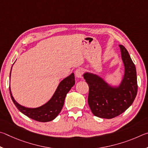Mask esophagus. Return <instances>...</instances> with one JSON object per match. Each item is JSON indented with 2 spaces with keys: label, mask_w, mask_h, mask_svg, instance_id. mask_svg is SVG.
I'll list each match as a JSON object with an SVG mask.
<instances>
[{
  "label": "esophagus",
  "mask_w": 148,
  "mask_h": 148,
  "mask_svg": "<svg viewBox=\"0 0 148 148\" xmlns=\"http://www.w3.org/2000/svg\"><path fill=\"white\" fill-rule=\"evenodd\" d=\"M82 73H83V70L81 68H79L76 69L75 71V76L77 78H82Z\"/></svg>",
  "instance_id": "34e87169"
}]
</instances>
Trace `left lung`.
I'll list each match as a JSON object with an SVG mask.
<instances>
[{"mask_svg":"<svg viewBox=\"0 0 148 148\" xmlns=\"http://www.w3.org/2000/svg\"><path fill=\"white\" fill-rule=\"evenodd\" d=\"M125 72L118 86H111L102 77L86 72L84 79L89 86L88 102L93 114L111 119L121 114L133 104L137 94L136 67L125 47L120 45Z\"/></svg>","mask_w":148,"mask_h":148,"instance_id":"left-lung-1","label":"left lung"}]
</instances>
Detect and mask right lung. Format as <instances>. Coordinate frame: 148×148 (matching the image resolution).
Returning a JSON list of instances; mask_svg holds the SVG:
<instances>
[{"instance_id":"right-lung-1","label":"right lung","mask_w":148,"mask_h":148,"mask_svg":"<svg viewBox=\"0 0 148 148\" xmlns=\"http://www.w3.org/2000/svg\"><path fill=\"white\" fill-rule=\"evenodd\" d=\"M10 75H11V71L10 73ZM75 83V81L74 73H72L70 75L60 82L55 92L54 93L50 100L45 104L37 108H27L19 105L13 97L10 86L9 88L13 102L21 112L34 120L41 121V122H47L53 120L61 112L66 95L74 86Z\"/></svg>"}]
</instances>
